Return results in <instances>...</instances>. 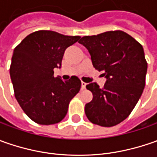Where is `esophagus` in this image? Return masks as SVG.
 <instances>
[{"mask_svg":"<svg viewBox=\"0 0 157 157\" xmlns=\"http://www.w3.org/2000/svg\"><path fill=\"white\" fill-rule=\"evenodd\" d=\"M86 84L85 83V82H81V89L82 90H84V89H86Z\"/></svg>","mask_w":157,"mask_h":157,"instance_id":"esophagus-1","label":"esophagus"}]
</instances>
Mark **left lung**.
Here are the masks:
<instances>
[{
    "label": "left lung",
    "instance_id": "left-lung-1",
    "mask_svg": "<svg viewBox=\"0 0 157 157\" xmlns=\"http://www.w3.org/2000/svg\"><path fill=\"white\" fill-rule=\"evenodd\" d=\"M78 43L106 78L103 88L96 83L86 86L93 93V100L85 107L86 117L101 127L121 123L133 111L145 86L148 63L142 46L121 30L83 36Z\"/></svg>",
    "mask_w": 157,
    "mask_h": 157
}]
</instances>
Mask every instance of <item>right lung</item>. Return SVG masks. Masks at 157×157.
<instances>
[{"label":"right lung","mask_w":157,"mask_h":157,"mask_svg":"<svg viewBox=\"0 0 157 157\" xmlns=\"http://www.w3.org/2000/svg\"><path fill=\"white\" fill-rule=\"evenodd\" d=\"M79 38L38 30L27 36L14 50L9 72L15 99L35 122H60L67 113L71 100L79 92L78 78L63 81L61 77H54L53 71L61 67L64 51Z\"/></svg>","instance_id":"add662e5"}]
</instances>
